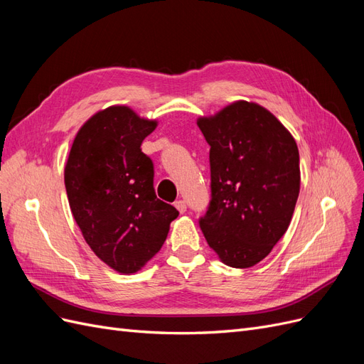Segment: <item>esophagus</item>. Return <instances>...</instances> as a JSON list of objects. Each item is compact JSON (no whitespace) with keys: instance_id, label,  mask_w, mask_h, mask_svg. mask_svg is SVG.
Masks as SVG:
<instances>
[{"instance_id":"obj_1","label":"esophagus","mask_w":364,"mask_h":364,"mask_svg":"<svg viewBox=\"0 0 364 364\" xmlns=\"http://www.w3.org/2000/svg\"><path fill=\"white\" fill-rule=\"evenodd\" d=\"M174 206H176V209H178V211H179L181 214H183V213L186 211V203H185V200H176V202H174Z\"/></svg>"}]
</instances>
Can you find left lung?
Returning <instances> with one entry per match:
<instances>
[{
	"instance_id": "1",
	"label": "left lung",
	"mask_w": 364,
	"mask_h": 364,
	"mask_svg": "<svg viewBox=\"0 0 364 364\" xmlns=\"http://www.w3.org/2000/svg\"><path fill=\"white\" fill-rule=\"evenodd\" d=\"M197 126L211 147V200L199 226L226 266H255L290 225L301 188L296 141L267 109L249 102Z\"/></svg>"
}]
</instances>
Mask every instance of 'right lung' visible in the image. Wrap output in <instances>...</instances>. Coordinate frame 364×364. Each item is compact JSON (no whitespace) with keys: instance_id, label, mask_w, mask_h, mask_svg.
<instances>
[{"instance_id":"add662e5","label":"right lung","mask_w":364,"mask_h":364,"mask_svg":"<svg viewBox=\"0 0 364 364\" xmlns=\"http://www.w3.org/2000/svg\"><path fill=\"white\" fill-rule=\"evenodd\" d=\"M156 121L127 106L91 117L73 142L65 167L71 213L95 255L119 273H135L161 250L179 215L153 188V162L141 144Z\"/></svg>"}]
</instances>
